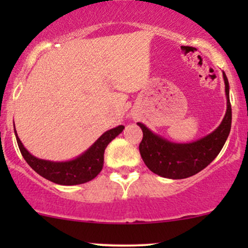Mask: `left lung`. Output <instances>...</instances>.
Wrapping results in <instances>:
<instances>
[{
  "mask_svg": "<svg viewBox=\"0 0 248 248\" xmlns=\"http://www.w3.org/2000/svg\"><path fill=\"white\" fill-rule=\"evenodd\" d=\"M223 77L227 99L226 113L219 127L209 135L191 143H175L156 135L143 124L138 122L143 132L139 146L141 157L154 173L166 178H186L202 171L217 157L227 140L232 122L229 80L224 72Z\"/></svg>",
  "mask_w": 248,
  "mask_h": 248,
  "instance_id": "1",
  "label": "left lung"
}]
</instances>
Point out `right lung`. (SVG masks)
Masks as SVG:
<instances>
[{
	"label": "right lung",
	"mask_w": 248,
	"mask_h": 248,
	"mask_svg": "<svg viewBox=\"0 0 248 248\" xmlns=\"http://www.w3.org/2000/svg\"><path fill=\"white\" fill-rule=\"evenodd\" d=\"M124 126H118L107 130L84 154L75 160L66 162H51L35 157L22 144L16 130L15 134L22 156L38 175L61 186H77L92 181L98 176L104 166L105 149L108 143L124 130Z\"/></svg>",
	"instance_id": "obj_1"
}]
</instances>
